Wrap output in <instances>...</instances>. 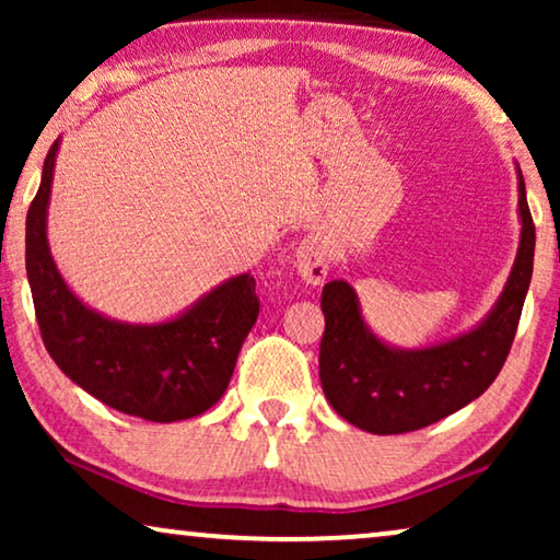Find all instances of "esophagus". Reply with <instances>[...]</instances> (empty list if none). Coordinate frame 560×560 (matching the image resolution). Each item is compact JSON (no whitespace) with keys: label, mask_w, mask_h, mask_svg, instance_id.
Listing matches in <instances>:
<instances>
[{"label":"esophagus","mask_w":560,"mask_h":560,"mask_svg":"<svg viewBox=\"0 0 560 560\" xmlns=\"http://www.w3.org/2000/svg\"><path fill=\"white\" fill-rule=\"evenodd\" d=\"M295 270L303 282L308 285H320L328 275V252L326 244L318 234H311L301 240L295 249Z\"/></svg>","instance_id":"1"}]
</instances>
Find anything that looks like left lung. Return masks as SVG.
Here are the masks:
<instances>
[{"label":"left lung","mask_w":560,"mask_h":560,"mask_svg":"<svg viewBox=\"0 0 560 560\" xmlns=\"http://www.w3.org/2000/svg\"><path fill=\"white\" fill-rule=\"evenodd\" d=\"M517 203L523 234L504 293L474 331L454 341L418 351L387 347L364 326L354 288L343 280L326 282L318 374L326 400L343 420L377 435L410 433L462 410L492 385L515 341L533 278L535 224L523 173Z\"/></svg>","instance_id":"1"}]
</instances>
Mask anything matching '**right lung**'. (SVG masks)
<instances>
[{
	"label": "right lung",
	"mask_w": 560,
	"mask_h": 560,
	"mask_svg": "<svg viewBox=\"0 0 560 560\" xmlns=\"http://www.w3.org/2000/svg\"><path fill=\"white\" fill-rule=\"evenodd\" d=\"M58 142L27 211L25 265L45 349L66 377L109 408L152 423L201 416L219 402L259 313L255 278L240 275L158 326L117 324L75 298L56 270L48 213Z\"/></svg>",
	"instance_id": "right-lung-1"
}]
</instances>
